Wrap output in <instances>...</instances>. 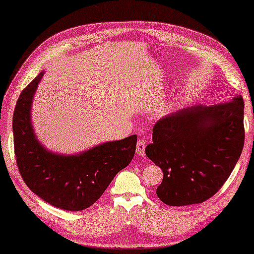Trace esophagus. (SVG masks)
<instances>
[{
  "label": "esophagus",
  "mask_w": 254,
  "mask_h": 254,
  "mask_svg": "<svg viewBox=\"0 0 254 254\" xmlns=\"http://www.w3.org/2000/svg\"><path fill=\"white\" fill-rule=\"evenodd\" d=\"M145 147H146V140L144 138L139 139L138 142H137V148H136V152L137 154L139 156H144L145 154Z\"/></svg>",
  "instance_id": "obj_1"
}]
</instances>
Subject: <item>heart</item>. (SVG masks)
Segmentation results:
<instances>
[{
	"mask_svg": "<svg viewBox=\"0 0 254 254\" xmlns=\"http://www.w3.org/2000/svg\"><path fill=\"white\" fill-rule=\"evenodd\" d=\"M169 108H170L169 106H165V107L163 108V111H164V112H166V111H168V110H169Z\"/></svg>",
	"mask_w": 254,
	"mask_h": 254,
	"instance_id": "heart-1",
	"label": "heart"
}]
</instances>
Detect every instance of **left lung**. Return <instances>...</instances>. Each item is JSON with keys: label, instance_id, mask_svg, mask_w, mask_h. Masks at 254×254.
Here are the masks:
<instances>
[{"label": "left lung", "instance_id": "obj_1", "mask_svg": "<svg viewBox=\"0 0 254 254\" xmlns=\"http://www.w3.org/2000/svg\"><path fill=\"white\" fill-rule=\"evenodd\" d=\"M244 102L192 106L160 119L145 153L163 171L156 194L169 206L213 197L231 176L244 145Z\"/></svg>", "mask_w": 254, "mask_h": 254}]
</instances>
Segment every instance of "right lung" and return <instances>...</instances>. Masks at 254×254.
Here are the masks:
<instances>
[{"instance_id": "right-lung-1", "label": "right lung", "mask_w": 254, "mask_h": 254, "mask_svg": "<svg viewBox=\"0 0 254 254\" xmlns=\"http://www.w3.org/2000/svg\"><path fill=\"white\" fill-rule=\"evenodd\" d=\"M45 70L24 89L15 105L14 153L28 188L57 208L77 211L92 206L120 170L135 155L137 136L102 143L78 154H58L46 148L33 130L31 107Z\"/></svg>"}]
</instances>
